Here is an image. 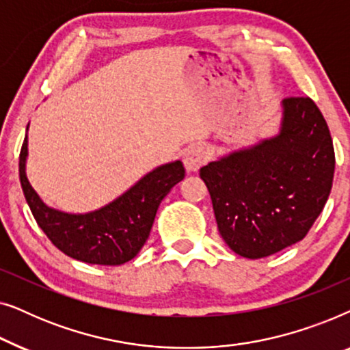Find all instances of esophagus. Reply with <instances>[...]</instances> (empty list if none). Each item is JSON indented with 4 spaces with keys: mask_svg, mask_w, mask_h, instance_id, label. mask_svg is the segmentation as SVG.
Here are the masks:
<instances>
[{
    "mask_svg": "<svg viewBox=\"0 0 350 350\" xmlns=\"http://www.w3.org/2000/svg\"><path fill=\"white\" fill-rule=\"evenodd\" d=\"M210 152L204 145H194L185 152V167L188 172H198L208 161Z\"/></svg>",
    "mask_w": 350,
    "mask_h": 350,
    "instance_id": "esophagus-1",
    "label": "esophagus"
}]
</instances>
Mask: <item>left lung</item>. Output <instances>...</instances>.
<instances>
[{"instance_id":"obj_1","label":"left lung","mask_w":350,"mask_h":350,"mask_svg":"<svg viewBox=\"0 0 350 350\" xmlns=\"http://www.w3.org/2000/svg\"><path fill=\"white\" fill-rule=\"evenodd\" d=\"M280 132L200 169L223 241L258 260L304 239L332 191L334 150L309 97L282 100Z\"/></svg>"}]
</instances>
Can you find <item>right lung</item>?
I'll return each instance as SVG.
<instances>
[{
    "label": "right lung",
    "instance_id": "add662e5",
    "mask_svg": "<svg viewBox=\"0 0 350 350\" xmlns=\"http://www.w3.org/2000/svg\"><path fill=\"white\" fill-rule=\"evenodd\" d=\"M27 156L25 137L18 175L36 223L60 252L89 265L118 266L137 256L150 236L162 199L185 178L181 161L169 162L151 170L105 207L89 213H66L46 205L31 188L25 172Z\"/></svg>",
    "mask_w": 350,
    "mask_h": 350
}]
</instances>
